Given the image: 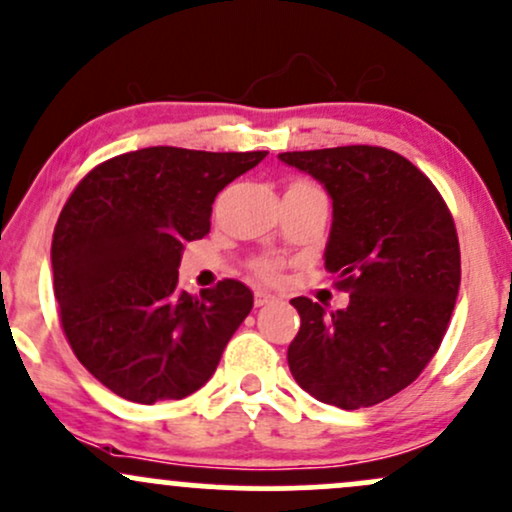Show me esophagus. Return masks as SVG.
<instances>
[{"label": "esophagus", "instance_id": "34e87169", "mask_svg": "<svg viewBox=\"0 0 512 512\" xmlns=\"http://www.w3.org/2000/svg\"><path fill=\"white\" fill-rule=\"evenodd\" d=\"M274 301L272 293H264V291H255V308H262V305H269Z\"/></svg>", "mask_w": 512, "mask_h": 512}]
</instances>
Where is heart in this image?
<instances>
[{"label": "heart", "instance_id": "obj_1", "mask_svg": "<svg viewBox=\"0 0 512 512\" xmlns=\"http://www.w3.org/2000/svg\"><path fill=\"white\" fill-rule=\"evenodd\" d=\"M291 185H310V182H303V180H296L291 182ZM279 262L272 260V257H260V260L252 262V274H255V279L260 281H276L279 279Z\"/></svg>", "mask_w": 512, "mask_h": 512}]
</instances>
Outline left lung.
Wrapping results in <instances>:
<instances>
[{
    "label": "left lung",
    "instance_id": "obj_1",
    "mask_svg": "<svg viewBox=\"0 0 512 512\" xmlns=\"http://www.w3.org/2000/svg\"><path fill=\"white\" fill-rule=\"evenodd\" d=\"M332 197L325 269L344 310L298 296L289 344L296 383L325 404L363 409L414 383L448 332L460 291V240L438 187L383 146L286 151Z\"/></svg>",
    "mask_w": 512,
    "mask_h": 512
}]
</instances>
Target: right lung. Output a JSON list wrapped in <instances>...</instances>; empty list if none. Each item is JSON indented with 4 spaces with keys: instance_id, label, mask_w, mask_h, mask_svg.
Masks as SVG:
<instances>
[{
    "instance_id": "right-lung-1",
    "label": "right lung",
    "mask_w": 512,
    "mask_h": 512,
    "mask_svg": "<svg viewBox=\"0 0 512 512\" xmlns=\"http://www.w3.org/2000/svg\"><path fill=\"white\" fill-rule=\"evenodd\" d=\"M267 151L149 146L98 163L52 236L64 337L98 383L137 404L182 399L214 375L252 310L236 279L178 291L182 245L211 228V204Z\"/></svg>"
}]
</instances>
